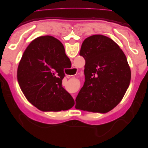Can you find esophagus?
I'll list each match as a JSON object with an SVG mask.
<instances>
[{"label": "esophagus", "mask_w": 148, "mask_h": 148, "mask_svg": "<svg viewBox=\"0 0 148 148\" xmlns=\"http://www.w3.org/2000/svg\"><path fill=\"white\" fill-rule=\"evenodd\" d=\"M71 69H72L73 71H77V68H76L75 66H73V68ZM71 76H73V75H66V78H70V77H71ZM73 99H75V95H73Z\"/></svg>", "instance_id": "1"}]
</instances>
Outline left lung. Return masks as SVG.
<instances>
[{
  "label": "left lung",
  "mask_w": 148,
  "mask_h": 148,
  "mask_svg": "<svg viewBox=\"0 0 148 148\" xmlns=\"http://www.w3.org/2000/svg\"><path fill=\"white\" fill-rule=\"evenodd\" d=\"M79 55L86 62L85 82L76 97L75 108L107 112L122 99L130 82L127 57L112 39L100 34L84 39Z\"/></svg>",
  "instance_id": "obj_1"
}]
</instances>
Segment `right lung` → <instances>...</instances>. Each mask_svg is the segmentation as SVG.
<instances>
[{"label": "right lung", "instance_id": "right-lung-1", "mask_svg": "<svg viewBox=\"0 0 148 148\" xmlns=\"http://www.w3.org/2000/svg\"><path fill=\"white\" fill-rule=\"evenodd\" d=\"M70 62L59 40L51 36L34 39L25 51L17 71L18 82L28 101L42 111L71 109L74 99L62 86L64 70Z\"/></svg>", "mask_w": 148, "mask_h": 148}]
</instances>
